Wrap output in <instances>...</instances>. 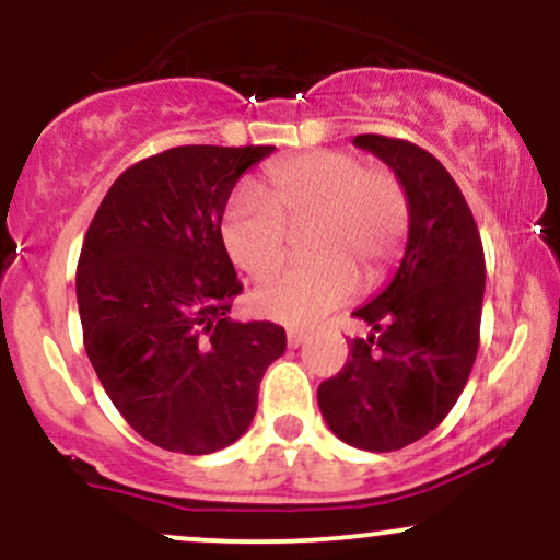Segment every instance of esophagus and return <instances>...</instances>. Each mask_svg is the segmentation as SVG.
Returning a JSON list of instances; mask_svg holds the SVG:
<instances>
[{"label":"esophagus","mask_w":560,"mask_h":560,"mask_svg":"<svg viewBox=\"0 0 560 560\" xmlns=\"http://www.w3.org/2000/svg\"><path fill=\"white\" fill-rule=\"evenodd\" d=\"M307 342V334L305 331H300V329H289L287 331V345L289 347H300V345H305Z\"/></svg>","instance_id":"34e87169"}]
</instances>
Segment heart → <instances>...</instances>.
I'll use <instances>...</instances> for the list:
<instances>
[{"label":"heart","instance_id":"obj_1","mask_svg":"<svg viewBox=\"0 0 560 560\" xmlns=\"http://www.w3.org/2000/svg\"><path fill=\"white\" fill-rule=\"evenodd\" d=\"M266 199L240 191L223 213L229 258L253 279L281 266L287 229L313 223L311 262L287 268L255 289L249 305L262 318L311 326L363 284L384 281L410 226L405 186L392 171L365 168L352 152L316 150L273 163L262 176Z\"/></svg>","mask_w":560,"mask_h":560}]
</instances>
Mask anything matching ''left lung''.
<instances>
[{
    "instance_id": "8db88e82",
    "label": "left lung",
    "mask_w": 560,
    "mask_h": 560,
    "mask_svg": "<svg viewBox=\"0 0 560 560\" xmlns=\"http://www.w3.org/2000/svg\"><path fill=\"white\" fill-rule=\"evenodd\" d=\"M352 144L395 171L410 226L395 276L352 316L345 369L318 387V408L339 440L389 453L427 436L464 392L479 350L485 249L458 184L434 155L402 139L361 133Z\"/></svg>"
}]
</instances>
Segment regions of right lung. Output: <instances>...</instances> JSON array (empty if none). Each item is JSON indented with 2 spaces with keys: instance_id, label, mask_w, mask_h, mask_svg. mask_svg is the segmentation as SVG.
<instances>
[{
  "instance_id": "1",
  "label": "right lung",
  "mask_w": 560,
  "mask_h": 560,
  "mask_svg": "<svg viewBox=\"0 0 560 560\" xmlns=\"http://www.w3.org/2000/svg\"><path fill=\"white\" fill-rule=\"evenodd\" d=\"M276 147L189 144L115 178L83 240V347L133 432L208 455L247 432L260 378L284 355L271 320H231L242 292L221 236L242 173Z\"/></svg>"
}]
</instances>
